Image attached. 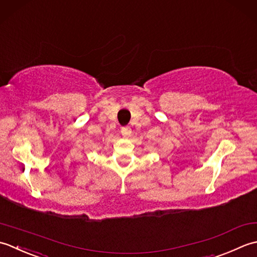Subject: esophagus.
I'll list each match as a JSON object with an SVG mask.
<instances>
[{"mask_svg":"<svg viewBox=\"0 0 257 257\" xmlns=\"http://www.w3.org/2000/svg\"><path fill=\"white\" fill-rule=\"evenodd\" d=\"M131 132H132V131H131L130 127H122V130H121V133L124 138H128V136L131 135Z\"/></svg>","mask_w":257,"mask_h":257,"instance_id":"obj_1","label":"esophagus"}]
</instances>
